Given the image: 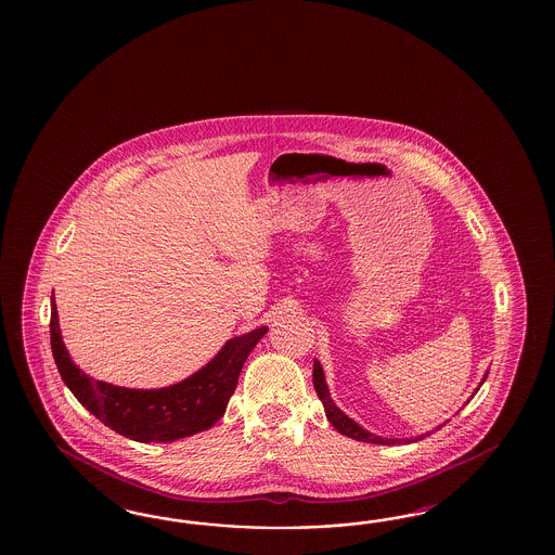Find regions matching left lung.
Masks as SVG:
<instances>
[{
    "mask_svg": "<svg viewBox=\"0 0 555 555\" xmlns=\"http://www.w3.org/2000/svg\"><path fill=\"white\" fill-rule=\"evenodd\" d=\"M487 376L488 372L485 374L482 383L487 380ZM482 383L478 385V388L482 387ZM313 387L318 390V397H320L321 403H323V409H325V417H327V421L336 427L337 431H339L341 436L352 437V439L366 441V443H380V446L413 443V441H420V439H423V436L415 437V439H390V437L374 436V434L366 431L364 427H360V425H358L356 421L350 420L344 411H339L336 403L332 401V397H330V388H327V383H325V374H323V369H321V364L318 360L313 362ZM478 388L474 390V395L478 392ZM474 395H472V397H474ZM443 425H446V423H443ZM443 425H439V427H443ZM439 427H437V429H439ZM425 436H429V434H425Z\"/></svg>",
    "mask_w": 555,
    "mask_h": 555,
    "instance_id": "left-lung-1",
    "label": "left lung"
}]
</instances>
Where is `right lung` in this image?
Segmentation results:
<instances>
[{"mask_svg":"<svg viewBox=\"0 0 555 555\" xmlns=\"http://www.w3.org/2000/svg\"><path fill=\"white\" fill-rule=\"evenodd\" d=\"M267 332V327H258L250 334L228 339L209 364L172 387L152 390L116 387L89 378L73 364L61 337L54 293L51 299L52 356L61 378L77 401L103 425L142 443H167L216 425L234 395L246 358Z\"/></svg>","mask_w":555,"mask_h":555,"instance_id":"add662e5","label":"right lung"}]
</instances>
